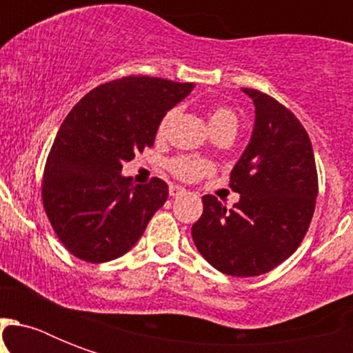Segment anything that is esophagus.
I'll return each instance as SVG.
<instances>
[{"mask_svg":"<svg viewBox=\"0 0 353 353\" xmlns=\"http://www.w3.org/2000/svg\"><path fill=\"white\" fill-rule=\"evenodd\" d=\"M168 192H170L172 198H177V196H181V194H185V188L179 187V185H170V188H168Z\"/></svg>","mask_w":353,"mask_h":353,"instance_id":"34e87169","label":"esophagus"}]
</instances>
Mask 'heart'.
<instances>
[{
  "mask_svg": "<svg viewBox=\"0 0 353 353\" xmlns=\"http://www.w3.org/2000/svg\"><path fill=\"white\" fill-rule=\"evenodd\" d=\"M176 117V110H168V112L161 117L159 124H157V135H165L170 128L172 121ZM209 122L212 133L220 132H231L236 133L238 128V115L232 108L225 106V104H218L212 106L209 112ZM168 170L172 172V176H176L181 181H198L201 177L212 172V165L207 159H201L198 155H176L168 161Z\"/></svg>",
  "mask_w": 353,
  "mask_h": 353,
  "instance_id": "1",
  "label": "heart"
}]
</instances>
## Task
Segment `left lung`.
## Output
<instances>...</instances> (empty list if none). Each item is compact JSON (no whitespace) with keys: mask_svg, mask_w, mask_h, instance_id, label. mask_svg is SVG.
Instances as JSON below:
<instances>
[{"mask_svg":"<svg viewBox=\"0 0 353 353\" xmlns=\"http://www.w3.org/2000/svg\"><path fill=\"white\" fill-rule=\"evenodd\" d=\"M256 110L251 143L231 172L240 201L227 209L203 196L192 240L207 262L231 276L269 273L301 245L315 212L317 166L310 135L268 93L241 88Z\"/></svg>","mask_w":353,"mask_h":353,"instance_id":"1","label":"left lung"}]
</instances>
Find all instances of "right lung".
<instances>
[{"label": "right lung", "instance_id": "right-lung-1", "mask_svg": "<svg viewBox=\"0 0 353 353\" xmlns=\"http://www.w3.org/2000/svg\"><path fill=\"white\" fill-rule=\"evenodd\" d=\"M192 84L122 77L80 99L47 155L41 201L58 240L73 256L102 263L122 256L165 205L168 185H133L122 163L154 144L157 124Z\"/></svg>", "mask_w": 353, "mask_h": 353}]
</instances>
